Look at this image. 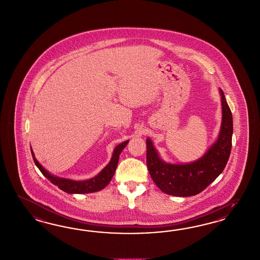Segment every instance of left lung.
<instances>
[{
  "mask_svg": "<svg viewBox=\"0 0 260 260\" xmlns=\"http://www.w3.org/2000/svg\"><path fill=\"white\" fill-rule=\"evenodd\" d=\"M222 124L218 139L204 156L189 164H168L159 157L152 142L147 139V166L159 189L173 197H187L204 190L225 169L232 150L233 115L221 90Z\"/></svg>",
  "mask_w": 260,
  "mask_h": 260,
  "instance_id": "8db88e82",
  "label": "left lung"
}]
</instances>
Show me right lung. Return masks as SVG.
Masks as SVG:
<instances>
[{"instance_id":"obj_1","label":"right lung","mask_w":260,"mask_h":260,"mask_svg":"<svg viewBox=\"0 0 260 260\" xmlns=\"http://www.w3.org/2000/svg\"><path fill=\"white\" fill-rule=\"evenodd\" d=\"M127 143H128V140L119 144L118 146L113 150V154H112L110 163L103 169L102 172L93 178L85 180V181H74V180H70V179H66V178H60V177H57V176L50 174L42 166L40 165L39 162L34 156L32 150L31 154L34 163L38 167L41 173H43L44 176H46L52 184L58 186L59 189H62L66 192H69V193H90V192L101 190L110 183L112 176L114 175L116 167L118 164L119 155H120L121 151L124 150V148L126 147Z\"/></svg>"}]
</instances>
